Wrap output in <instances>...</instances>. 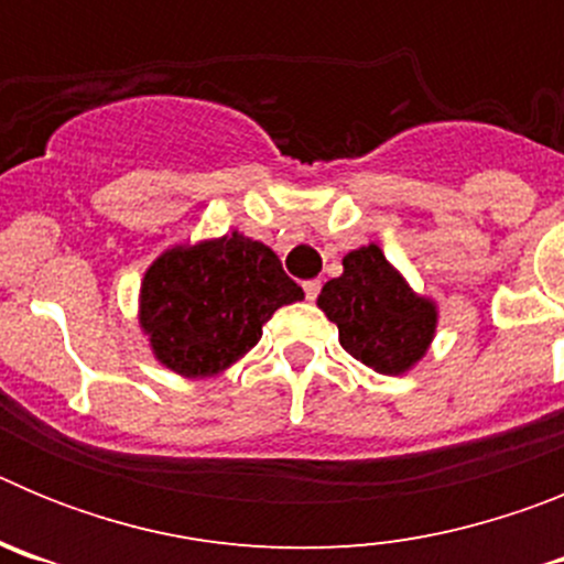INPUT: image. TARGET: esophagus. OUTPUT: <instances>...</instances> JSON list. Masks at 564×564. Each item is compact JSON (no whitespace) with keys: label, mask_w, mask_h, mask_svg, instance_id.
<instances>
[{"label":"esophagus","mask_w":564,"mask_h":564,"mask_svg":"<svg viewBox=\"0 0 564 564\" xmlns=\"http://www.w3.org/2000/svg\"><path fill=\"white\" fill-rule=\"evenodd\" d=\"M318 291H322V282H318V279H307V282H305V296H307V302H316Z\"/></svg>","instance_id":"1"}]
</instances>
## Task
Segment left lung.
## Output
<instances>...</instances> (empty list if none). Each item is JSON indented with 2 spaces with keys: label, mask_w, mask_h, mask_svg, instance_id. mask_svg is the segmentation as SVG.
<instances>
[{
  "label": "left lung",
  "mask_w": 564,
  "mask_h": 564,
  "mask_svg": "<svg viewBox=\"0 0 564 564\" xmlns=\"http://www.w3.org/2000/svg\"><path fill=\"white\" fill-rule=\"evenodd\" d=\"M318 307L344 350L381 376L410 370L435 336V305L406 288L378 246L344 257V273L322 288Z\"/></svg>",
  "instance_id": "left-lung-1"
}]
</instances>
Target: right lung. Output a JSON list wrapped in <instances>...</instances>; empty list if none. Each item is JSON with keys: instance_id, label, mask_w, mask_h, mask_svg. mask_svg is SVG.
Segmentation results:
<instances>
[{"instance_id": "right-lung-1", "label": "right lung", "mask_w": 564, "mask_h": 564, "mask_svg": "<svg viewBox=\"0 0 564 564\" xmlns=\"http://www.w3.org/2000/svg\"><path fill=\"white\" fill-rule=\"evenodd\" d=\"M305 291L268 246L242 234L172 248L147 271L141 325L158 361L181 376H214L246 356L262 325Z\"/></svg>"}]
</instances>
